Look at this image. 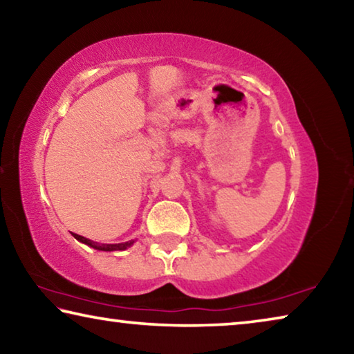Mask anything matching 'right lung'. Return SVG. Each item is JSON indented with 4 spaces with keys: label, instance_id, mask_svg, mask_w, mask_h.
Here are the masks:
<instances>
[{
    "label": "right lung",
    "instance_id": "add662e5",
    "mask_svg": "<svg viewBox=\"0 0 354 354\" xmlns=\"http://www.w3.org/2000/svg\"><path fill=\"white\" fill-rule=\"evenodd\" d=\"M75 239H77V241L88 245V247H92L95 250H101V251H117V250H127L128 247H131V245L134 243V241H129V242H124V243H113V245H106V243H97L93 241H88V239L82 237L80 234H73Z\"/></svg>",
    "mask_w": 354,
    "mask_h": 354
}]
</instances>
